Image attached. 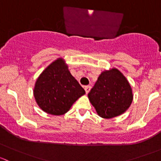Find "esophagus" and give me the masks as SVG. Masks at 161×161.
<instances>
[{"instance_id": "esophagus-1", "label": "esophagus", "mask_w": 161, "mask_h": 161, "mask_svg": "<svg viewBox=\"0 0 161 161\" xmlns=\"http://www.w3.org/2000/svg\"><path fill=\"white\" fill-rule=\"evenodd\" d=\"M84 89H85L86 92V94H87L89 92H90V89H91V86H86L84 87Z\"/></svg>"}]
</instances>
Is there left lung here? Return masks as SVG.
<instances>
[{
    "instance_id": "left-lung-1",
    "label": "left lung",
    "mask_w": 161,
    "mask_h": 161,
    "mask_svg": "<svg viewBox=\"0 0 161 161\" xmlns=\"http://www.w3.org/2000/svg\"><path fill=\"white\" fill-rule=\"evenodd\" d=\"M88 97L99 116L112 118L129 109L133 94L127 79L119 70L113 68L100 75Z\"/></svg>"
}]
</instances>
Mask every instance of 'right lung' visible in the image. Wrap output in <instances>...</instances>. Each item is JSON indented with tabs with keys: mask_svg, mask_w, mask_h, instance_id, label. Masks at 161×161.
I'll list each match as a JSON object with an SVG mask.
<instances>
[{
	"mask_svg": "<svg viewBox=\"0 0 161 161\" xmlns=\"http://www.w3.org/2000/svg\"><path fill=\"white\" fill-rule=\"evenodd\" d=\"M85 93L62 58L53 61L45 69L37 79L33 90L38 106L52 115L67 113L73 103Z\"/></svg>",
	"mask_w": 161,
	"mask_h": 161,
	"instance_id": "1",
	"label": "right lung"
}]
</instances>
